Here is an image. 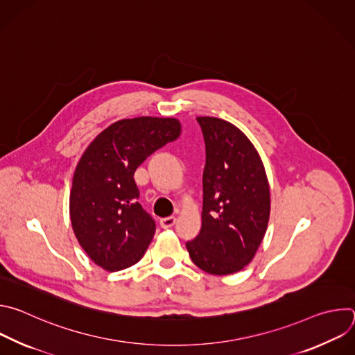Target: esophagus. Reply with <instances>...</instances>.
I'll return each mask as SVG.
<instances>
[{"label": "esophagus", "instance_id": "1", "mask_svg": "<svg viewBox=\"0 0 355 355\" xmlns=\"http://www.w3.org/2000/svg\"><path fill=\"white\" fill-rule=\"evenodd\" d=\"M175 218L174 216H166V218H162L160 219V225H162V227L163 229H170L171 226H174L175 225Z\"/></svg>", "mask_w": 355, "mask_h": 355}]
</instances>
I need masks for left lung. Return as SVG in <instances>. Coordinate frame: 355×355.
Listing matches in <instances>:
<instances>
[{"label":"left lung","mask_w":355,"mask_h":355,"mask_svg":"<svg viewBox=\"0 0 355 355\" xmlns=\"http://www.w3.org/2000/svg\"><path fill=\"white\" fill-rule=\"evenodd\" d=\"M207 146L199 234L187 243L196 267L212 275L243 270L266 236L271 195L257 148L233 123L198 116Z\"/></svg>","instance_id":"1"}]
</instances>
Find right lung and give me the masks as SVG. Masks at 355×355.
<instances>
[{
	"mask_svg": "<svg viewBox=\"0 0 355 355\" xmlns=\"http://www.w3.org/2000/svg\"><path fill=\"white\" fill-rule=\"evenodd\" d=\"M181 135L177 118L121 119L85 148L70 191V219L87 256L115 272L140 261L155 236V220L137 202L136 168Z\"/></svg>",
	"mask_w": 355,
	"mask_h": 355,
	"instance_id": "obj_1",
	"label": "right lung"
}]
</instances>
